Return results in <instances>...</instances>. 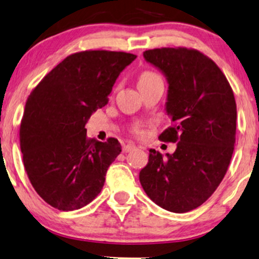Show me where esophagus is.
I'll list each match as a JSON object with an SVG mask.
<instances>
[{
	"label": "esophagus",
	"instance_id": "esophagus-1",
	"mask_svg": "<svg viewBox=\"0 0 259 259\" xmlns=\"http://www.w3.org/2000/svg\"><path fill=\"white\" fill-rule=\"evenodd\" d=\"M133 150H136V146H134L133 144H127L122 147V152H126V153H127V152H131Z\"/></svg>",
	"mask_w": 259,
	"mask_h": 259
}]
</instances>
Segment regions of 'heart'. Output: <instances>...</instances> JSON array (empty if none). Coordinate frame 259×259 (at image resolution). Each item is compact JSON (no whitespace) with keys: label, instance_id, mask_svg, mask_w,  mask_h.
Returning a JSON list of instances; mask_svg holds the SVG:
<instances>
[{"label":"heart","instance_id":"b5f03b06","mask_svg":"<svg viewBox=\"0 0 259 259\" xmlns=\"http://www.w3.org/2000/svg\"><path fill=\"white\" fill-rule=\"evenodd\" d=\"M160 79L157 74L152 73V72H145L140 75L139 77V83H144V82H150V81H154V80H158ZM137 132H139V128L136 130Z\"/></svg>","mask_w":259,"mask_h":259}]
</instances>
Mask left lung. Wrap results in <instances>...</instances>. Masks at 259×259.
Segmentation results:
<instances>
[{"instance_id": "obj_1", "label": "left lung", "mask_w": 259, "mask_h": 259, "mask_svg": "<svg viewBox=\"0 0 259 259\" xmlns=\"http://www.w3.org/2000/svg\"><path fill=\"white\" fill-rule=\"evenodd\" d=\"M144 58L168 83L165 109L173 126L159 139L178 144L172 154L151 148L139 180L152 201L184 213L205 203L228 171L236 141V100L219 67L196 49H151Z\"/></svg>"}]
</instances>
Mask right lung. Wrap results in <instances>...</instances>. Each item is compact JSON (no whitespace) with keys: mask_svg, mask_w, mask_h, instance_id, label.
<instances>
[{"mask_svg":"<svg viewBox=\"0 0 259 259\" xmlns=\"http://www.w3.org/2000/svg\"><path fill=\"white\" fill-rule=\"evenodd\" d=\"M136 58L123 52L75 53L28 98L20 127L23 165L35 191L53 207L79 210L101 192L121 145L114 138L88 139L84 126L107 104L120 73Z\"/></svg>","mask_w":259,"mask_h":259,"instance_id":"1","label":"right lung"}]
</instances>
